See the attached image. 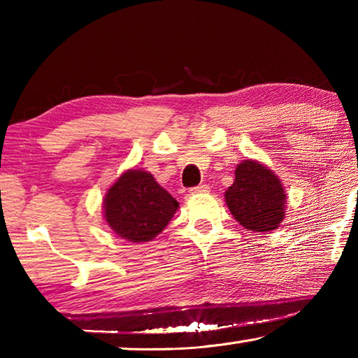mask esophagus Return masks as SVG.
Instances as JSON below:
<instances>
[{
  "label": "esophagus",
  "instance_id": "34e87169",
  "mask_svg": "<svg viewBox=\"0 0 358 358\" xmlns=\"http://www.w3.org/2000/svg\"><path fill=\"white\" fill-rule=\"evenodd\" d=\"M210 191V187L208 185H200L191 189V194H208Z\"/></svg>",
  "mask_w": 358,
  "mask_h": 358
}]
</instances>
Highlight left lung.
<instances>
[{"label":"left lung","instance_id":"left-lung-1","mask_svg":"<svg viewBox=\"0 0 358 358\" xmlns=\"http://www.w3.org/2000/svg\"><path fill=\"white\" fill-rule=\"evenodd\" d=\"M224 200L234 218L254 232L277 229L286 215V192L277 173L254 159L237 164Z\"/></svg>","mask_w":358,"mask_h":358}]
</instances>
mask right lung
I'll return each mask as SVG.
<instances>
[{
	"mask_svg": "<svg viewBox=\"0 0 358 358\" xmlns=\"http://www.w3.org/2000/svg\"><path fill=\"white\" fill-rule=\"evenodd\" d=\"M177 209L178 201L143 169L121 173L103 200L106 223L118 237L132 243L154 240Z\"/></svg>",
	"mask_w": 358,
	"mask_h": 358,
	"instance_id": "right-lung-1",
	"label": "right lung"
}]
</instances>
